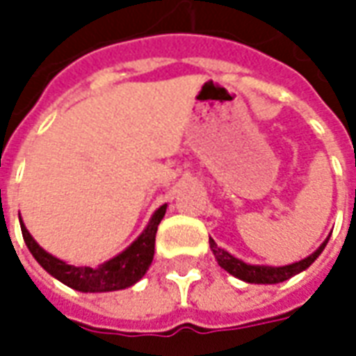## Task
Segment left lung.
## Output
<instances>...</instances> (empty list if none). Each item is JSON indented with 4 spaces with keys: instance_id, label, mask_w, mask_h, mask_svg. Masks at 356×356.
Returning <instances> with one entry per match:
<instances>
[{
    "instance_id": "obj_1",
    "label": "left lung",
    "mask_w": 356,
    "mask_h": 356,
    "mask_svg": "<svg viewBox=\"0 0 356 356\" xmlns=\"http://www.w3.org/2000/svg\"><path fill=\"white\" fill-rule=\"evenodd\" d=\"M330 236L324 242H322L321 246L316 248V252L305 257V259H301V261L290 263V265H282V267H268V265H250V263H244L238 257H234L231 255L227 250L223 248H219L216 244V240L209 238V248H211V252L216 255L217 263H219V267H223L229 275L236 276L240 280H244L248 284H278L284 282V280H288L291 276L299 275V273H303L305 268H309L314 263V259L322 254V250L326 248L328 244Z\"/></svg>"
}]
</instances>
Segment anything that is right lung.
<instances>
[{"mask_svg":"<svg viewBox=\"0 0 356 356\" xmlns=\"http://www.w3.org/2000/svg\"><path fill=\"white\" fill-rule=\"evenodd\" d=\"M165 208H168V204H163L156 209L148 225L145 227V231L133 240L131 246H127L122 254H118L116 257H112L108 261L97 265V267H76V265H68L63 259L51 255L32 238V234L28 232L22 219L20 217L19 219L22 238L26 242L30 254L34 255L35 261L40 263L53 278L60 280L72 290L97 293V291L125 290V288L139 282L145 276L150 263L154 259L156 231H158V225L165 216Z\"/></svg>","mask_w":356,"mask_h":356,"instance_id":"1","label":"right lung"}]
</instances>
